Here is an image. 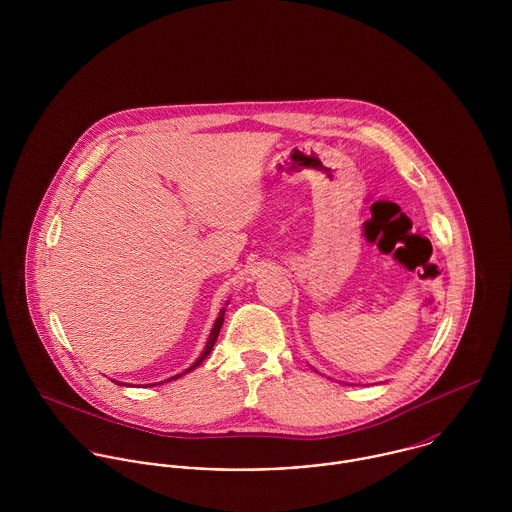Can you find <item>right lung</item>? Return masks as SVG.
I'll return each instance as SVG.
<instances>
[{
  "instance_id": "1",
  "label": "right lung",
  "mask_w": 512,
  "mask_h": 512,
  "mask_svg": "<svg viewBox=\"0 0 512 512\" xmlns=\"http://www.w3.org/2000/svg\"><path fill=\"white\" fill-rule=\"evenodd\" d=\"M224 311H226V307H222V309H220L219 317H217V321H215V327H213V331H211V337H209V343H207V347H205L203 355H201V357L195 361V365L191 366V368H187L185 372H189V370H193L195 366L201 365V363L207 359V355L213 351V347H215V341H217V337H219L222 321H224ZM185 372H183V374H185ZM179 376H181V374H177V376H171L169 380H175V378H179ZM149 386H153V384H149Z\"/></svg>"
}]
</instances>
